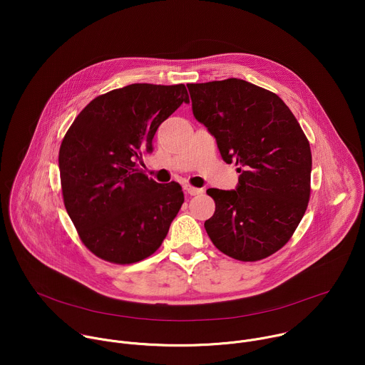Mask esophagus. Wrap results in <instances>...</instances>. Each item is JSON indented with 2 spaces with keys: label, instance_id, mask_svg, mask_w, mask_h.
Wrapping results in <instances>:
<instances>
[{
  "label": "esophagus",
  "instance_id": "esophagus-1",
  "mask_svg": "<svg viewBox=\"0 0 365 365\" xmlns=\"http://www.w3.org/2000/svg\"><path fill=\"white\" fill-rule=\"evenodd\" d=\"M185 190H186L190 196H195V195H200V193H203V189H202V187H195V186H190V185L185 186Z\"/></svg>",
  "mask_w": 365,
  "mask_h": 365
}]
</instances>
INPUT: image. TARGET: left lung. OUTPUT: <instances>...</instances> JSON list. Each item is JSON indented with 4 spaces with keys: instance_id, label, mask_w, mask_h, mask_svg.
Here are the masks:
<instances>
[{
    "instance_id": "left-lung-1",
    "label": "left lung",
    "mask_w": 365,
    "mask_h": 365,
    "mask_svg": "<svg viewBox=\"0 0 365 365\" xmlns=\"http://www.w3.org/2000/svg\"><path fill=\"white\" fill-rule=\"evenodd\" d=\"M187 89L193 115L217 138L224 162L240 166L235 190H206L215 214L205 230L221 252L258 262L292 238L306 212L309 141L282 98L264 88L230 78Z\"/></svg>"
}]
</instances>
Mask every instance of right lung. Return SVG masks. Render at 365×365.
Listing matches in <instances>:
<instances>
[{"label": "right lung", "instance_id": "obj_1", "mask_svg": "<svg viewBox=\"0 0 365 365\" xmlns=\"http://www.w3.org/2000/svg\"><path fill=\"white\" fill-rule=\"evenodd\" d=\"M189 102L183 83H133L92 99L59 150L66 211L85 247L115 264L150 257L185 200L182 186L140 169L159 125Z\"/></svg>", "mask_w": 365, "mask_h": 365}]
</instances>
